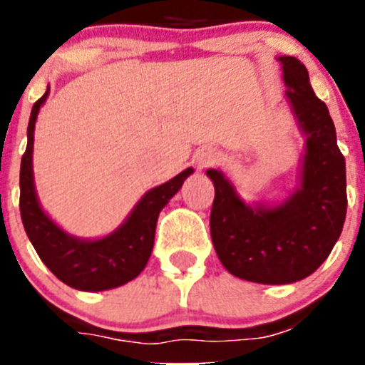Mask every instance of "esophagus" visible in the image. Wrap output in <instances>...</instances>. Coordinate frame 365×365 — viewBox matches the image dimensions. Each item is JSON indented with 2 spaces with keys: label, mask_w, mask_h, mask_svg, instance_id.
<instances>
[{
  "label": "esophagus",
  "mask_w": 365,
  "mask_h": 365,
  "mask_svg": "<svg viewBox=\"0 0 365 365\" xmlns=\"http://www.w3.org/2000/svg\"><path fill=\"white\" fill-rule=\"evenodd\" d=\"M196 168L197 169H206L212 168V165H217L220 162V155L212 148H203L196 153Z\"/></svg>",
  "instance_id": "1"
}]
</instances>
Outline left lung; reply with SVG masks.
<instances>
[{"instance_id":"obj_1","label":"left lung","mask_w":365,"mask_h":365,"mask_svg":"<svg viewBox=\"0 0 365 365\" xmlns=\"http://www.w3.org/2000/svg\"><path fill=\"white\" fill-rule=\"evenodd\" d=\"M302 134L300 187L282 203L245 205L217 169L206 175L215 187L210 233L220 263L235 277L259 284L302 281L329 257L346 219V164L325 102L309 83L304 63L277 58Z\"/></svg>"}]
</instances>
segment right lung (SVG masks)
<instances>
[{"mask_svg": "<svg viewBox=\"0 0 365 365\" xmlns=\"http://www.w3.org/2000/svg\"><path fill=\"white\" fill-rule=\"evenodd\" d=\"M49 90L33 104L28 123V146L21 159V219L40 259L61 282L81 292H104L127 284L145 270L155 240L160 210L183 185L194 169L148 190L118 230L98 240H83L61 230L42 210L33 180V132L40 106Z\"/></svg>", "mask_w": 365, "mask_h": 365, "instance_id": "right-lung-1", "label": "right lung"}]
</instances>
